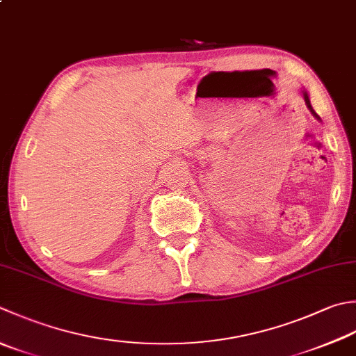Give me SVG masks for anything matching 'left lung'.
<instances>
[{"label": "left lung", "mask_w": 356, "mask_h": 356, "mask_svg": "<svg viewBox=\"0 0 356 356\" xmlns=\"http://www.w3.org/2000/svg\"><path fill=\"white\" fill-rule=\"evenodd\" d=\"M302 94H304V100H305V104H307V108L310 109V113L315 115L318 120H319V117H318V114L315 113V111H313V108H312V104H310V100H309V95H307V92H305V90H302Z\"/></svg>", "instance_id": "left-lung-1"}]
</instances>
